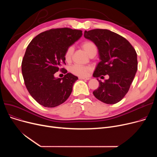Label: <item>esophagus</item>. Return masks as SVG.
<instances>
[{
    "mask_svg": "<svg viewBox=\"0 0 157 157\" xmlns=\"http://www.w3.org/2000/svg\"><path fill=\"white\" fill-rule=\"evenodd\" d=\"M79 79H85V80H89L90 78H84V77H79Z\"/></svg>",
    "mask_w": 157,
    "mask_h": 157,
    "instance_id": "esophagus-1",
    "label": "esophagus"
}]
</instances>
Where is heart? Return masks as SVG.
<instances>
[{
  "mask_svg": "<svg viewBox=\"0 0 157 157\" xmlns=\"http://www.w3.org/2000/svg\"><path fill=\"white\" fill-rule=\"evenodd\" d=\"M82 48L85 50V52L90 55L94 51H97V46L91 40H86L82 43ZM74 52V47L71 46L67 48L64 54V58L66 61H70L72 55ZM70 71L79 76H86L90 71V67L88 66H82L79 65H74L71 66L70 68Z\"/></svg>",
  "mask_w": 157,
  "mask_h": 157,
  "instance_id": "1",
  "label": "heart"
}]
</instances>
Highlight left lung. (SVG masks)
Instances as JSON below:
<instances>
[{
    "label": "left lung",
    "instance_id": "left-lung-1",
    "mask_svg": "<svg viewBox=\"0 0 157 157\" xmlns=\"http://www.w3.org/2000/svg\"><path fill=\"white\" fill-rule=\"evenodd\" d=\"M84 37L94 43L99 54L101 61L93 76H109L104 82L97 78L99 86L94 91V96L108 104L120 102L128 92L137 70L135 49L125 38L107 29L85 30Z\"/></svg>",
    "mask_w": 157,
    "mask_h": 157
}]
</instances>
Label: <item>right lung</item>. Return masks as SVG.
<instances>
[{
    "label": "right lung",
    "mask_w": 157,
    "mask_h": 157,
    "mask_svg": "<svg viewBox=\"0 0 157 157\" xmlns=\"http://www.w3.org/2000/svg\"><path fill=\"white\" fill-rule=\"evenodd\" d=\"M83 35L80 30L69 28L50 29L40 33L28 45L21 63L25 85L30 95L46 108H54L70 96L78 79L62 68L63 78L54 76L62 63L68 47Z\"/></svg>",
    "instance_id": "right-lung-1"
}]
</instances>
